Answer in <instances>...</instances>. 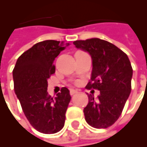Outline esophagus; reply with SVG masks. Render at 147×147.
<instances>
[{
	"instance_id": "34e87169",
	"label": "esophagus",
	"mask_w": 147,
	"mask_h": 147,
	"mask_svg": "<svg viewBox=\"0 0 147 147\" xmlns=\"http://www.w3.org/2000/svg\"><path fill=\"white\" fill-rule=\"evenodd\" d=\"M78 90H74V89H70L69 90V94L73 95V94H74L78 93Z\"/></svg>"
}]
</instances>
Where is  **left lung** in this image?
<instances>
[{"mask_svg":"<svg viewBox=\"0 0 147 147\" xmlns=\"http://www.w3.org/2000/svg\"><path fill=\"white\" fill-rule=\"evenodd\" d=\"M92 60V72L87 88L100 90L94 98L88 94L84 109L86 122L96 129H105L119 118L131 92L132 68L126 54L108 41L98 38L74 42Z\"/></svg>","mask_w":147,"mask_h":147,"instance_id":"left-lung-1","label":"left lung"}]
</instances>
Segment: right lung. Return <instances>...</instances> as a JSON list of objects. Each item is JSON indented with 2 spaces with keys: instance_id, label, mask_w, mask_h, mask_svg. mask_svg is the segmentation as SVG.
<instances>
[{
  "instance_id": "1",
  "label": "right lung",
  "mask_w": 147,
  "mask_h": 147,
  "mask_svg": "<svg viewBox=\"0 0 147 147\" xmlns=\"http://www.w3.org/2000/svg\"><path fill=\"white\" fill-rule=\"evenodd\" d=\"M69 45L55 40L35 44L18 57L12 72L15 94L25 115L33 127L45 134L58 132L64 126L69 90L63 88L52 98L47 88L56 69L54 60Z\"/></svg>"
}]
</instances>
